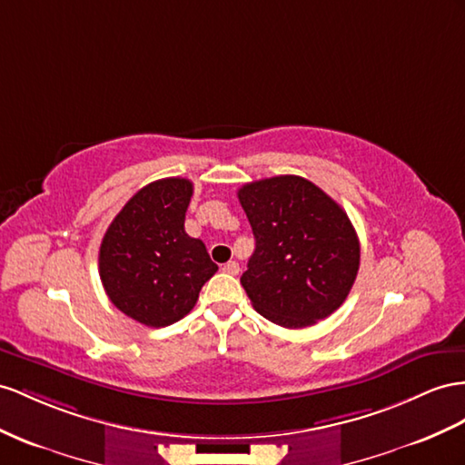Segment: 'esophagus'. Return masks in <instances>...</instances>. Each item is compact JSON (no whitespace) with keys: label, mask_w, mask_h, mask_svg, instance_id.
Here are the masks:
<instances>
[{"label":"esophagus","mask_w":465,"mask_h":465,"mask_svg":"<svg viewBox=\"0 0 465 465\" xmlns=\"http://www.w3.org/2000/svg\"><path fill=\"white\" fill-rule=\"evenodd\" d=\"M223 272H228V275H237V272H240V263H237V261H228V263L223 265Z\"/></svg>","instance_id":"esophagus-1"}]
</instances>
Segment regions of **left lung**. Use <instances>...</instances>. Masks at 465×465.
Segmentation results:
<instances>
[{
  "instance_id": "8db88e82",
  "label": "left lung",
  "mask_w": 465,
  "mask_h": 465,
  "mask_svg": "<svg viewBox=\"0 0 465 465\" xmlns=\"http://www.w3.org/2000/svg\"><path fill=\"white\" fill-rule=\"evenodd\" d=\"M237 198L255 235L242 275L255 311L282 328L336 312L360 269V240L338 202L294 174L243 184Z\"/></svg>"
}]
</instances>
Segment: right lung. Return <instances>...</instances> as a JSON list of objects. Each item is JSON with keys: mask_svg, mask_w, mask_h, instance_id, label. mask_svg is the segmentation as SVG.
<instances>
[{"mask_svg": "<svg viewBox=\"0 0 465 465\" xmlns=\"http://www.w3.org/2000/svg\"><path fill=\"white\" fill-rule=\"evenodd\" d=\"M188 178L143 186L117 213L100 245V279L115 308L139 324L171 326L193 311L218 265L184 232Z\"/></svg>", "mask_w": 465, "mask_h": 465, "instance_id": "right-lung-1", "label": "right lung"}]
</instances>
